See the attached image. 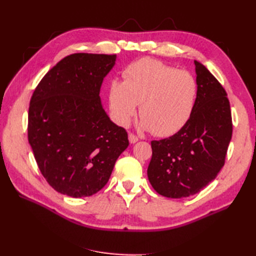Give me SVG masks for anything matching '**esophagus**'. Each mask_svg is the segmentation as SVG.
<instances>
[{
	"label": "esophagus",
	"mask_w": 256,
	"mask_h": 256,
	"mask_svg": "<svg viewBox=\"0 0 256 256\" xmlns=\"http://www.w3.org/2000/svg\"><path fill=\"white\" fill-rule=\"evenodd\" d=\"M128 140H130V143H131V144H135L138 140V136H135L134 134L130 133L128 134Z\"/></svg>",
	"instance_id": "34e87169"
}]
</instances>
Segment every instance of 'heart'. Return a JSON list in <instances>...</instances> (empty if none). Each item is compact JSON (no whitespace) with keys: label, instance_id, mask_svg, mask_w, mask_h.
<instances>
[{"label":"heart","instance_id":"heart-1","mask_svg":"<svg viewBox=\"0 0 256 256\" xmlns=\"http://www.w3.org/2000/svg\"><path fill=\"white\" fill-rule=\"evenodd\" d=\"M123 78L111 80L108 91V108L120 126H128L138 104L140 126L157 136L177 133L192 116L197 82L188 72L143 58L128 64Z\"/></svg>","mask_w":256,"mask_h":256}]
</instances>
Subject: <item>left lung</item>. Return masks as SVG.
Masks as SVG:
<instances>
[{"instance_id":"obj_1","label":"left lung","mask_w":256,"mask_h":256,"mask_svg":"<svg viewBox=\"0 0 256 256\" xmlns=\"http://www.w3.org/2000/svg\"><path fill=\"white\" fill-rule=\"evenodd\" d=\"M197 98L192 116L172 136L152 140L148 180L167 198L198 194L224 165L232 136L226 92L202 64L194 60Z\"/></svg>"}]
</instances>
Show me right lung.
Wrapping results in <instances>:
<instances>
[{
    "label": "right lung",
    "mask_w": 256,
    "mask_h": 256,
    "mask_svg": "<svg viewBox=\"0 0 256 256\" xmlns=\"http://www.w3.org/2000/svg\"><path fill=\"white\" fill-rule=\"evenodd\" d=\"M116 55L72 54L38 84L28 110V143L47 182L72 198L106 186L128 133L103 108V79Z\"/></svg>",
    "instance_id": "right-lung-1"
}]
</instances>
